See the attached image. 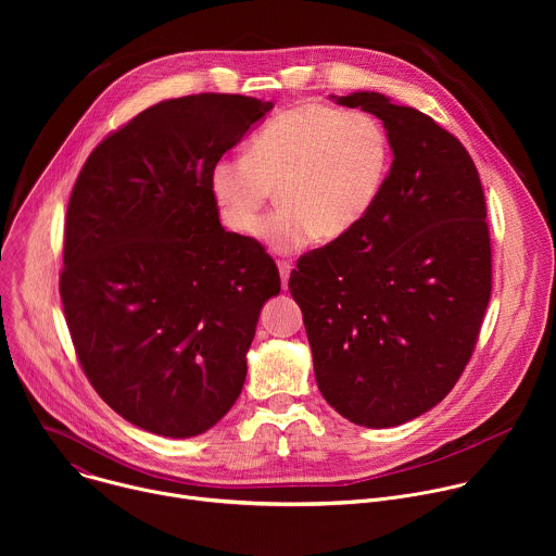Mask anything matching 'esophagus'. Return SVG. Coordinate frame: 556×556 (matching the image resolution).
I'll return each instance as SVG.
<instances>
[{
    "mask_svg": "<svg viewBox=\"0 0 556 556\" xmlns=\"http://www.w3.org/2000/svg\"><path fill=\"white\" fill-rule=\"evenodd\" d=\"M279 275H281V286L283 290L288 288V279H290V273H292V264L290 262H279Z\"/></svg>",
    "mask_w": 556,
    "mask_h": 556,
    "instance_id": "obj_1",
    "label": "esophagus"
}]
</instances>
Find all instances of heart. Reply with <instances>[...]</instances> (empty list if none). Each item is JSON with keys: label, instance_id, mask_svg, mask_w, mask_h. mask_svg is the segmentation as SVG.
I'll list each match as a JSON object with an SVG mask.
<instances>
[{"label": "heart", "instance_id": "heart-1", "mask_svg": "<svg viewBox=\"0 0 556 556\" xmlns=\"http://www.w3.org/2000/svg\"><path fill=\"white\" fill-rule=\"evenodd\" d=\"M391 169V140L369 112L307 103L266 121L247 153L219 155L208 191L222 224L247 235L273 187L281 204L257 226L273 253H296L316 237L334 242L358 226Z\"/></svg>", "mask_w": 556, "mask_h": 556}]
</instances>
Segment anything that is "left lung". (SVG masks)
Wrapping results in <instances>:
<instances>
[{
	"instance_id": "obj_1",
	"label": "left lung",
	"mask_w": 556,
	"mask_h": 556,
	"mask_svg": "<svg viewBox=\"0 0 556 556\" xmlns=\"http://www.w3.org/2000/svg\"><path fill=\"white\" fill-rule=\"evenodd\" d=\"M382 121L391 169L348 235L290 273L314 378L343 418L369 429L433 409L462 376L491 299L480 174L431 116L378 92L330 97Z\"/></svg>"
}]
</instances>
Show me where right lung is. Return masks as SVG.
<instances>
[{
    "label": "right lung",
    "mask_w": 556,
    "mask_h": 556,
    "mask_svg": "<svg viewBox=\"0 0 556 556\" xmlns=\"http://www.w3.org/2000/svg\"><path fill=\"white\" fill-rule=\"evenodd\" d=\"M273 110L240 94L155 103L110 134L67 202L61 301L101 399L155 435L193 438L240 399L273 257L226 230L208 169Z\"/></svg>",
    "instance_id": "add662e5"
}]
</instances>
